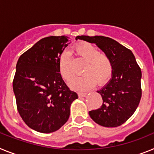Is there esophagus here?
<instances>
[{
	"mask_svg": "<svg viewBox=\"0 0 154 154\" xmlns=\"http://www.w3.org/2000/svg\"><path fill=\"white\" fill-rule=\"evenodd\" d=\"M87 95V93H85V92H79V97H85Z\"/></svg>",
	"mask_w": 154,
	"mask_h": 154,
	"instance_id": "1",
	"label": "esophagus"
}]
</instances>
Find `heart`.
<instances>
[{"label": "heart", "mask_w": 154, "mask_h": 154, "mask_svg": "<svg viewBox=\"0 0 154 154\" xmlns=\"http://www.w3.org/2000/svg\"><path fill=\"white\" fill-rule=\"evenodd\" d=\"M74 51L82 58L86 61L82 74L83 76L75 79L70 82V86L75 89L84 90L96 84L103 85L109 80L112 73V63L109 57L99 52L96 46L89 42H80L75 45ZM59 72L67 82L71 81L75 75L69 52H62L58 63Z\"/></svg>", "instance_id": "heart-1"}]
</instances>
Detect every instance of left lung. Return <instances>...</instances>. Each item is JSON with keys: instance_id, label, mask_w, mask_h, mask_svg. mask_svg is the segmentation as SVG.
Returning a JSON list of instances; mask_svg holds the SVG:
<instances>
[{"instance_id": "1", "label": "left lung", "mask_w": 154, "mask_h": 154, "mask_svg": "<svg viewBox=\"0 0 154 154\" xmlns=\"http://www.w3.org/2000/svg\"><path fill=\"white\" fill-rule=\"evenodd\" d=\"M75 39L96 45L109 57L113 67L109 81L97 91L103 98V105L89 111L90 117L105 127L123 124L134 113L142 95V73L135 56L130 49L108 37L82 35Z\"/></svg>"}]
</instances>
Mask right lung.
Here are the masks:
<instances>
[{
	"mask_svg": "<svg viewBox=\"0 0 154 154\" xmlns=\"http://www.w3.org/2000/svg\"><path fill=\"white\" fill-rule=\"evenodd\" d=\"M69 37L49 36L20 56L13 90L18 112L31 129L42 133L59 130L68 121L71 104L78 99L59 73L58 63Z\"/></svg>",
	"mask_w": 154,
	"mask_h": 154,
	"instance_id": "1",
	"label": "right lung"
}]
</instances>
